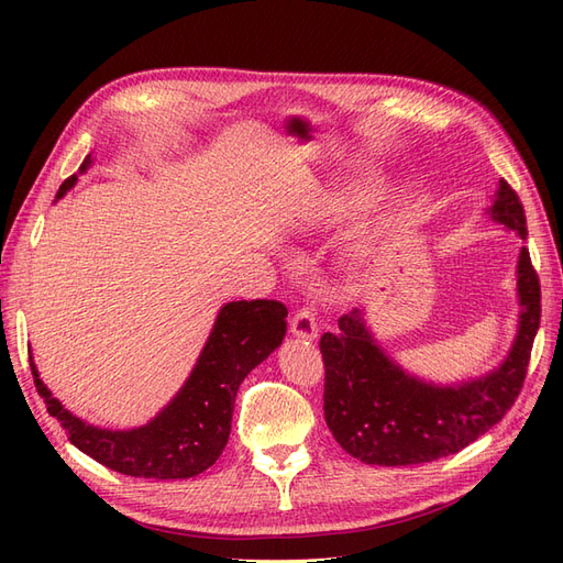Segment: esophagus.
Segmentation results:
<instances>
[{"mask_svg": "<svg viewBox=\"0 0 563 563\" xmlns=\"http://www.w3.org/2000/svg\"><path fill=\"white\" fill-rule=\"evenodd\" d=\"M291 333H294L298 340H305V343H308V340H314L317 333H319L314 314H312L310 310H305V308L298 310V312L294 314V319H291Z\"/></svg>", "mask_w": 563, "mask_h": 563, "instance_id": "34e87169", "label": "esophagus"}]
</instances>
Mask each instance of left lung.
Masks as SVG:
<instances>
[{"instance_id":"1","label":"left lung","mask_w":563,"mask_h":563,"mask_svg":"<svg viewBox=\"0 0 563 563\" xmlns=\"http://www.w3.org/2000/svg\"><path fill=\"white\" fill-rule=\"evenodd\" d=\"M486 216L526 240V216L505 180L490 197ZM519 321L505 360L479 378L451 385L406 371L373 335L364 310L338 319L323 333L327 383L323 416L335 441L366 465H420L457 453L488 432L519 397L536 333L540 329V282L528 249L517 258Z\"/></svg>"}]
</instances>
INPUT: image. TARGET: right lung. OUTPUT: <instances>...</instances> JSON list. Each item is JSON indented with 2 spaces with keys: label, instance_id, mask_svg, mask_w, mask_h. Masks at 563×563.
<instances>
[{
  "label": "right lung",
  "instance_id": "add662e5",
  "mask_svg": "<svg viewBox=\"0 0 563 563\" xmlns=\"http://www.w3.org/2000/svg\"><path fill=\"white\" fill-rule=\"evenodd\" d=\"M93 164L89 155L79 174ZM70 176L56 195L73 190ZM288 310L277 300H234L220 308L190 376L162 411L141 428L108 430L77 418L51 395L30 356L35 387L65 430L70 444L91 455L100 465L143 479H190L209 470L223 453L236 389L249 373L275 352L286 335Z\"/></svg>",
  "mask_w": 563,
  "mask_h": 563
}]
</instances>
